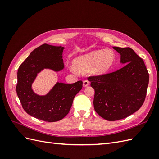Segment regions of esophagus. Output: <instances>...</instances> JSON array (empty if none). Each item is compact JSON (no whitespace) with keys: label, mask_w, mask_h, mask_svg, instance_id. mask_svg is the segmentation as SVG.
<instances>
[{"label":"esophagus","mask_w":159,"mask_h":159,"mask_svg":"<svg viewBox=\"0 0 159 159\" xmlns=\"http://www.w3.org/2000/svg\"><path fill=\"white\" fill-rule=\"evenodd\" d=\"M89 81L88 80H85L83 81V85L84 87H87L88 85H89Z\"/></svg>","instance_id":"obj_1"}]
</instances>
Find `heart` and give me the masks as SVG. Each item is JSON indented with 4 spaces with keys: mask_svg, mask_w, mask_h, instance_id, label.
<instances>
[{
    "mask_svg": "<svg viewBox=\"0 0 159 159\" xmlns=\"http://www.w3.org/2000/svg\"><path fill=\"white\" fill-rule=\"evenodd\" d=\"M115 60V54L113 50H99L76 57L74 61V66L80 73L91 70L94 75H102L111 68Z\"/></svg>",
    "mask_w": 159,
    "mask_h": 159,
    "instance_id": "b5f03b06",
    "label": "heart"
}]
</instances>
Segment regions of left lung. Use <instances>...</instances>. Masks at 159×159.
Segmentation results:
<instances>
[{
  "label": "left lung",
  "mask_w": 159,
  "mask_h": 159,
  "mask_svg": "<svg viewBox=\"0 0 159 159\" xmlns=\"http://www.w3.org/2000/svg\"><path fill=\"white\" fill-rule=\"evenodd\" d=\"M121 55L122 68L106 74L89 76L95 89L93 106L99 116L117 121L136 112L147 95L149 75L144 61L131 48L113 47Z\"/></svg>",
  "instance_id": "8db88e82"
}]
</instances>
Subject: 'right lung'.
I'll list each match as a JSON object with an SVG mask.
<instances>
[{
  "label": "right lung",
  "instance_id": "obj_1",
  "mask_svg": "<svg viewBox=\"0 0 159 159\" xmlns=\"http://www.w3.org/2000/svg\"><path fill=\"white\" fill-rule=\"evenodd\" d=\"M64 49L61 46L42 44L30 53L18 70L16 93L24 110L44 121L56 122L66 117L75 95L82 88V81H78L68 84L57 82L46 95H38L32 89V84L41 70L64 69Z\"/></svg>",
  "mask_w": 159,
  "mask_h": 159
}]
</instances>
